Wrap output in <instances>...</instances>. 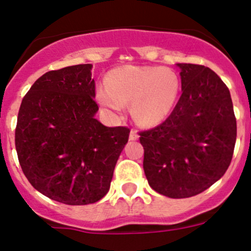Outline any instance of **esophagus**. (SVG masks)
<instances>
[{"label":"esophagus","mask_w":251,"mask_h":251,"mask_svg":"<svg viewBox=\"0 0 251 251\" xmlns=\"http://www.w3.org/2000/svg\"><path fill=\"white\" fill-rule=\"evenodd\" d=\"M138 138H139V135H138L137 131L132 128L131 132H129V140H137Z\"/></svg>","instance_id":"1"}]
</instances>
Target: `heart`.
Segmentation results:
<instances>
[{"instance_id":"1","label":"heart","mask_w":251,"mask_h":251,"mask_svg":"<svg viewBox=\"0 0 251 251\" xmlns=\"http://www.w3.org/2000/svg\"><path fill=\"white\" fill-rule=\"evenodd\" d=\"M105 86L98 91L102 107L119 113L124 103L132 102L135 120L144 125H154L174 108L179 79L169 68L124 66L109 72Z\"/></svg>"}]
</instances>
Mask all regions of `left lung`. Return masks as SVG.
I'll return each instance as SVG.
<instances>
[{
	"label": "left lung",
	"instance_id": "8db88e82",
	"mask_svg": "<svg viewBox=\"0 0 251 251\" xmlns=\"http://www.w3.org/2000/svg\"><path fill=\"white\" fill-rule=\"evenodd\" d=\"M181 96L166 120L139 132L144 171L154 191L188 198L226 174L234 154L236 118L229 88L210 68L181 63Z\"/></svg>",
	"mask_w": 251,
	"mask_h": 251
}]
</instances>
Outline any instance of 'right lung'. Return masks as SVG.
Returning <instances> with one entry per match:
<instances>
[{"label": "right lung", "mask_w": 251, "mask_h": 251, "mask_svg": "<svg viewBox=\"0 0 251 251\" xmlns=\"http://www.w3.org/2000/svg\"><path fill=\"white\" fill-rule=\"evenodd\" d=\"M92 65L50 71L22 99L15 128L20 165L29 183L68 205L96 203L108 192L129 128L94 118Z\"/></svg>", "instance_id": "right-lung-1"}]
</instances>
